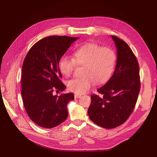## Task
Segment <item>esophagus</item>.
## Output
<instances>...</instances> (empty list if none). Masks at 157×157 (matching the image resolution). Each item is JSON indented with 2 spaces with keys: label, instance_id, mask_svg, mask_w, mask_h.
<instances>
[{
  "label": "esophagus",
  "instance_id": "esophagus-1",
  "mask_svg": "<svg viewBox=\"0 0 157 157\" xmlns=\"http://www.w3.org/2000/svg\"><path fill=\"white\" fill-rule=\"evenodd\" d=\"M74 96H75V98H80V97H81V95L78 94H75Z\"/></svg>",
  "mask_w": 157,
  "mask_h": 157
}]
</instances>
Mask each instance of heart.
<instances>
[{
    "label": "heart",
    "instance_id": "heart-1",
    "mask_svg": "<svg viewBox=\"0 0 157 157\" xmlns=\"http://www.w3.org/2000/svg\"><path fill=\"white\" fill-rule=\"evenodd\" d=\"M116 61L117 56L113 49L96 43H86L73 52V58L67 56L61 57L58 67L61 74L69 77L76 63L83 65V77L67 82L69 90L82 94L90 90L95 82L98 85L106 82L113 73Z\"/></svg>",
    "mask_w": 157,
    "mask_h": 157
}]
</instances>
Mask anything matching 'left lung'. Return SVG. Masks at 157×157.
Instances as JSON below:
<instances>
[{
	"mask_svg": "<svg viewBox=\"0 0 157 157\" xmlns=\"http://www.w3.org/2000/svg\"><path fill=\"white\" fill-rule=\"evenodd\" d=\"M117 48V64L108 82L92 95L88 116L97 125L111 129L123 124L132 114L140 90L139 65L124 41L111 36Z\"/></svg>",
	"mask_w": 157,
	"mask_h": 157,
	"instance_id": "left-lung-1",
	"label": "left lung"
}]
</instances>
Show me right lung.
<instances>
[{
	"label": "right lung",
	"instance_id": "right-lung-1",
	"mask_svg": "<svg viewBox=\"0 0 157 157\" xmlns=\"http://www.w3.org/2000/svg\"><path fill=\"white\" fill-rule=\"evenodd\" d=\"M78 37L51 36L33 45L23 61L21 71V97L25 111L39 126L52 128L64 122L68 116L67 104L73 93L54 95L63 91L58 63L71 44Z\"/></svg>",
	"mask_w": 157,
	"mask_h": 157
}]
</instances>
